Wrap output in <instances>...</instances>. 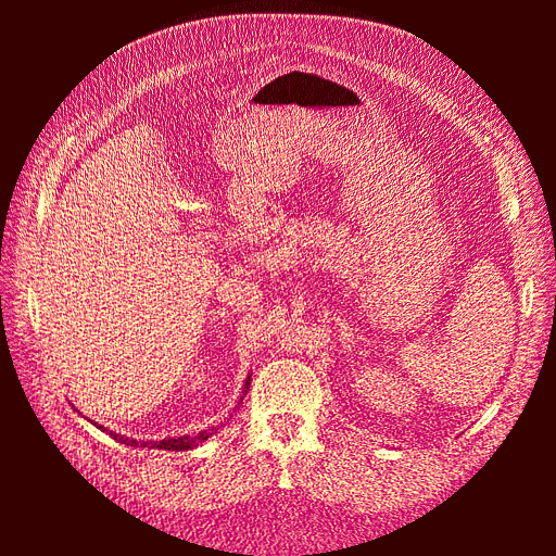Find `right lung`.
I'll use <instances>...</instances> for the list:
<instances>
[{
	"mask_svg": "<svg viewBox=\"0 0 556 556\" xmlns=\"http://www.w3.org/2000/svg\"><path fill=\"white\" fill-rule=\"evenodd\" d=\"M250 380V378H248ZM245 390H248V382H245ZM243 401V399H241ZM106 431V429H104ZM213 431L215 429H206V431H199L197 435H178V439H164V441H146V443H141V441H134V439H125V435H121V433H113L111 431V435L115 441H121V443H125V445H134V447H157V450H190V447H197L199 443H204V441H208V435H213Z\"/></svg>",
	"mask_w": 556,
	"mask_h": 556,
	"instance_id": "right-lung-1",
	"label": "right lung"
}]
</instances>
